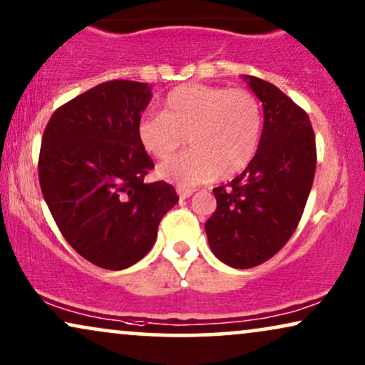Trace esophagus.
<instances>
[{"mask_svg":"<svg viewBox=\"0 0 365 365\" xmlns=\"http://www.w3.org/2000/svg\"><path fill=\"white\" fill-rule=\"evenodd\" d=\"M177 192H178V197L180 198H188L190 195H193V188H185V187H178L177 188Z\"/></svg>","mask_w":365,"mask_h":365,"instance_id":"34e87169","label":"esophagus"}]
</instances>
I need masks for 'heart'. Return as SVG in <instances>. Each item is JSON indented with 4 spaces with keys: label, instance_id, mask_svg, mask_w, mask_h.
<instances>
[{
    "label": "heart",
    "instance_id": "heart-1",
    "mask_svg": "<svg viewBox=\"0 0 365 365\" xmlns=\"http://www.w3.org/2000/svg\"><path fill=\"white\" fill-rule=\"evenodd\" d=\"M262 133L259 99L242 87L182 84L168 92L163 113L138 121L143 148L167 160L185 145L192 148L163 163L160 177L178 187L232 177L251 163Z\"/></svg>",
    "mask_w": 365,
    "mask_h": 365
}]
</instances>
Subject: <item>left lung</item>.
<instances>
[{"label":"left lung","instance_id":"8db88e82","mask_svg":"<svg viewBox=\"0 0 365 365\" xmlns=\"http://www.w3.org/2000/svg\"><path fill=\"white\" fill-rule=\"evenodd\" d=\"M246 79L264 109L259 148L239 177L214 188L217 209L205 222L212 252L237 269L262 264L289 241L317 168L307 110L269 82Z\"/></svg>","mask_w":365,"mask_h":365}]
</instances>
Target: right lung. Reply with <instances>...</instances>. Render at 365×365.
<instances>
[{
	"mask_svg": "<svg viewBox=\"0 0 365 365\" xmlns=\"http://www.w3.org/2000/svg\"><path fill=\"white\" fill-rule=\"evenodd\" d=\"M148 84L108 81L62 104L43 131L40 188L66 241L104 269L133 266L153 247L178 202L170 183H146L153 160L138 138Z\"/></svg>",
	"mask_w": 365,
	"mask_h": 365,
	"instance_id": "add662e5",
	"label": "right lung"
}]
</instances>
